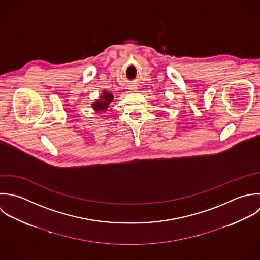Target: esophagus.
I'll use <instances>...</instances> for the list:
<instances>
[{"mask_svg":"<svg viewBox=\"0 0 260 260\" xmlns=\"http://www.w3.org/2000/svg\"><path fill=\"white\" fill-rule=\"evenodd\" d=\"M128 90H129L131 92H137L138 87H137V86H135V85H132V86H129V87H128Z\"/></svg>","mask_w":260,"mask_h":260,"instance_id":"obj_1","label":"esophagus"}]
</instances>
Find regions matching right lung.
<instances>
[{
  "label": "right lung",
  "instance_id": "obj_1",
  "mask_svg": "<svg viewBox=\"0 0 260 260\" xmlns=\"http://www.w3.org/2000/svg\"><path fill=\"white\" fill-rule=\"evenodd\" d=\"M113 99H114V97H113L112 93H110L106 90H103L101 95L99 96V98L96 101H94L91 104V106L96 113H101L102 111L107 110V108L109 107V105L113 101Z\"/></svg>",
  "mask_w": 260,
  "mask_h": 260
}]
</instances>
